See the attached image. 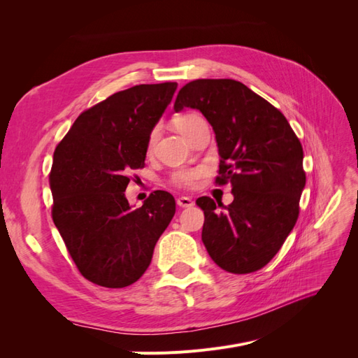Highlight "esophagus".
I'll use <instances>...</instances> for the list:
<instances>
[{
  "instance_id": "obj_1",
  "label": "esophagus",
  "mask_w": 358,
  "mask_h": 358,
  "mask_svg": "<svg viewBox=\"0 0 358 358\" xmlns=\"http://www.w3.org/2000/svg\"><path fill=\"white\" fill-rule=\"evenodd\" d=\"M176 201H178L179 208H183V209H185V208H192V206H194V201L189 197H179Z\"/></svg>"
}]
</instances>
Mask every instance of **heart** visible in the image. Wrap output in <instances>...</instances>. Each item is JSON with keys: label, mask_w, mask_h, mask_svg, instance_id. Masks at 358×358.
Returning <instances> with one entry per match:
<instances>
[{"label": "heart", "mask_w": 358, "mask_h": 358, "mask_svg": "<svg viewBox=\"0 0 358 358\" xmlns=\"http://www.w3.org/2000/svg\"><path fill=\"white\" fill-rule=\"evenodd\" d=\"M201 122H203V117L196 115V113L180 115L175 119V121H173V124H175V128L187 140L191 137V134H192L194 129H196V127ZM157 137H158V131H157V129H152V131H150V134H149V137H148V143H146L148 152H152V149H154L155 142H157ZM200 175H201V171L199 169H182V170H178L176 173H173L171 179H173V182L176 183V185L192 187L194 182H196L200 178Z\"/></svg>", "instance_id": "1"}]
</instances>
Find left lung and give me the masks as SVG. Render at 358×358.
Returning <instances> with one entry per match:
<instances>
[{
	"label": "left lung",
	"mask_w": 358,
	"mask_h": 358,
	"mask_svg": "<svg viewBox=\"0 0 358 358\" xmlns=\"http://www.w3.org/2000/svg\"><path fill=\"white\" fill-rule=\"evenodd\" d=\"M197 109L212 125L220 162L218 183L230 182L233 203L204 212L201 241L213 262L230 273H251L272 259L299 216L305 188L303 149L285 116L243 83L199 79L179 91L175 110Z\"/></svg>",
	"instance_id": "left-lung-1"
}]
</instances>
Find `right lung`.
I'll use <instances>...</instances> for the list:
<instances>
[{"mask_svg": "<svg viewBox=\"0 0 358 358\" xmlns=\"http://www.w3.org/2000/svg\"><path fill=\"white\" fill-rule=\"evenodd\" d=\"M176 88L137 85L110 95L76 119L53 154L52 218L80 273L96 285L124 288L142 278L176 212L167 191H154L138 209L124 194Z\"/></svg>", "mask_w": 358, "mask_h": 358, "instance_id": "right-lung-1", "label": "right lung"}]
</instances>
